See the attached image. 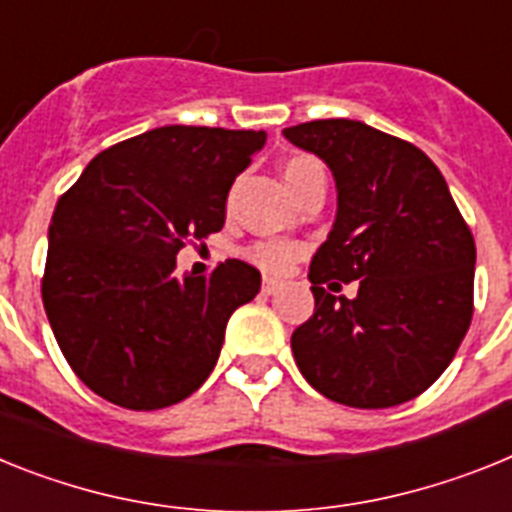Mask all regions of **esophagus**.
I'll return each instance as SVG.
<instances>
[{"mask_svg": "<svg viewBox=\"0 0 512 512\" xmlns=\"http://www.w3.org/2000/svg\"><path fill=\"white\" fill-rule=\"evenodd\" d=\"M278 288H281V281H275V278H262V293H265V296L275 293Z\"/></svg>", "mask_w": 512, "mask_h": 512, "instance_id": "1", "label": "esophagus"}]
</instances>
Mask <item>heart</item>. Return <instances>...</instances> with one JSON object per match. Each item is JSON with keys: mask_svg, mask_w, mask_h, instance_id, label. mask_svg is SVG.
Here are the masks:
<instances>
[{"mask_svg": "<svg viewBox=\"0 0 512 512\" xmlns=\"http://www.w3.org/2000/svg\"><path fill=\"white\" fill-rule=\"evenodd\" d=\"M283 180L288 182V188L293 190V195H299V190L304 188L306 182L314 175L324 172L322 162L309 154H291V157L283 159L281 164ZM301 255V247L291 242H283V239H262L250 247V260L257 262L260 268L270 270V273H281L291 265L296 257Z\"/></svg>", "mask_w": 512, "mask_h": 512, "instance_id": "heart-1", "label": "heart"}]
</instances>
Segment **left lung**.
I'll list each match as a JSON object with an SVG mask.
<instances>
[{
  "label": "left lung",
  "mask_w": 512,
  "mask_h": 512,
  "mask_svg": "<svg viewBox=\"0 0 512 512\" xmlns=\"http://www.w3.org/2000/svg\"><path fill=\"white\" fill-rule=\"evenodd\" d=\"M337 182V219L311 260L314 314L293 330L296 366L332 402L384 410L420 397L474 314L477 247L441 170L410 141L332 118L283 131ZM359 281L355 300L335 297Z\"/></svg>",
  "instance_id": "8db88e82"
}]
</instances>
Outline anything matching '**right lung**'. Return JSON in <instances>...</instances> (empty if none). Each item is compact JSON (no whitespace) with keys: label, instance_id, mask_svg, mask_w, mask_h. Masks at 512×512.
Returning a JSON list of instances; mask_svg holds the SVG:
<instances>
[{"label":"right lung","instance_id":"1","mask_svg":"<svg viewBox=\"0 0 512 512\" xmlns=\"http://www.w3.org/2000/svg\"><path fill=\"white\" fill-rule=\"evenodd\" d=\"M262 144L265 131L154 128L100 151L59 198L43 306L71 371L102 399L162 410L208 379L260 270L226 260L177 278L175 257L221 231L229 188Z\"/></svg>","mask_w":512,"mask_h":512}]
</instances>
